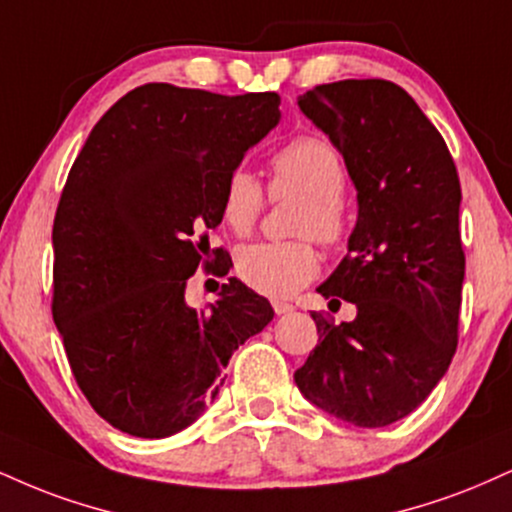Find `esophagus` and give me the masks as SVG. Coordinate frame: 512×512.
I'll return each instance as SVG.
<instances>
[{"mask_svg":"<svg viewBox=\"0 0 512 512\" xmlns=\"http://www.w3.org/2000/svg\"><path fill=\"white\" fill-rule=\"evenodd\" d=\"M272 307H274V312L276 315H286V312H291L293 310V305L291 303H286V300H272Z\"/></svg>","mask_w":512,"mask_h":512,"instance_id":"obj_1","label":"esophagus"}]
</instances>
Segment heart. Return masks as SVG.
Masks as SVG:
<instances>
[{
  "label": "heart",
  "mask_w": 512,
  "mask_h": 512,
  "mask_svg": "<svg viewBox=\"0 0 512 512\" xmlns=\"http://www.w3.org/2000/svg\"><path fill=\"white\" fill-rule=\"evenodd\" d=\"M269 195L300 197L295 209V236H315L329 248L348 238L346 166L336 147L317 135H298L274 152ZM267 197L255 174L238 166L229 171L219 197L221 221L238 236H248L260 221ZM322 257L312 238L250 243L236 252V274L250 288L283 298L310 283L319 274Z\"/></svg>",
  "instance_id": "heart-1"
}]
</instances>
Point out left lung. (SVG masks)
Listing matches in <instances>:
<instances>
[{
	"mask_svg": "<svg viewBox=\"0 0 512 512\" xmlns=\"http://www.w3.org/2000/svg\"><path fill=\"white\" fill-rule=\"evenodd\" d=\"M329 135L357 188L348 255L317 288L357 307L353 322L312 312L319 343L293 374L303 396L355 427L403 420L439 384L463 300L460 178L446 140L400 85H317L298 100Z\"/></svg>",
	"mask_w": 512,
	"mask_h": 512,
	"instance_id": "8db88e82",
	"label": "left lung"
}]
</instances>
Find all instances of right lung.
I'll return each mask as SVG.
<instances>
[{"label": "right lung", "mask_w": 512, "mask_h": 512, "mask_svg": "<svg viewBox=\"0 0 512 512\" xmlns=\"http://www.w3.org/2000/svg\"><path fill=\"white\" fill-rule=\"evenodd\" d=\"M279 104L276 92L140 85L71 166L52 229V317L78 389L121 432L164 439L193 424L233 350L272 322L269 300L236 279L209 310L188 307L186 286L209 264L226 176L279 123Z\"/></svg>", "instance_id": "add662e5"}]
</instances>
